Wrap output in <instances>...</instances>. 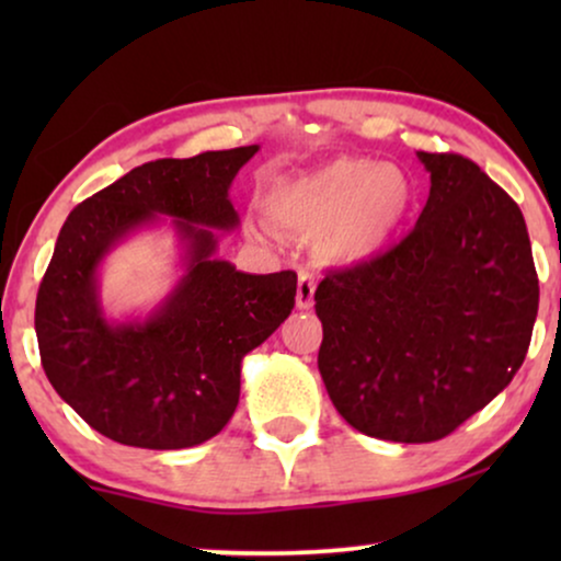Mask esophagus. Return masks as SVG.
Listing matches in <instances>:
<instances>
[{
	"label": "esophagus",
	"instance_id": "esophagus-1",
	"mask_svg": "<svg viewBox=\"0 0 561 561\" xmlns=\"http://www.w3.org/2000/svg\"><path fill=\"white\" fill-rule=\"evenodd\" d=\"M313 290H317V283H313L311 273L301 271L298 273V290H296V306L298 309L309 311L313 306Z\"/></svg>",
	"mask_w": 561,
	"mask_h": 561
}]
</instances>
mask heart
<instances>
[{
	"label": "heart",
	"mask_w": 561,
	"mask_h": 561,
	"mask_svg": "<svg viewBox=\"0 0 561 561\" xmlns=\"http://www.w3.org/2000/svg\"><path fill=\"white\" fill-rule=\"evenodd\" d=\"M411 181L398 165L334 158L273 183L265 211L290 232L317 237L321 257L336 265L380 255L411 211Z\"/></svg>",
	"instance_id": "b5f03b06"
}]
</instances>
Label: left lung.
<instances>
[{"mask_svg": "<svg viewBox=\"0 0 561 561\" xmlns=\"http://www.w3.org/2000/svg\"><path fill=\"white\" fill-rule=\"evenodd\" d=\"M432 188L386 255L319 283V373L340 416L375 439L436 442L524 365L539 311L518 204L472 160L416 152Z\"/></svg>", "mask_w": 561, "mask_h": 561, "instance_id": "obj_1", "label": "left lung"}]
</instances>
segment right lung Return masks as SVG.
Listing matches in <instances>:
<instances>
[{
  "instance_id": "1",
  "label": "right lung",
  "mask_w": 561,
  "mask_h": 561,
  "mask_svg": "<svg viewBox=\"0 0 561 561\" xmlns=\"http://www.w3.org/2000/svg\"><path fill=\"white\" fill-rule=\"evenodd\" d=\"M260 150L244 145L137 165L68 214L37 290L35 332L56 393L106 439L186 449L217 436L240 403V370L296 304V273H242L217 257L234 232L229 186ZM172 227L180 278L156 310L114 320L101 265L137 231Z\"/></svg>"
}]
</instances>
